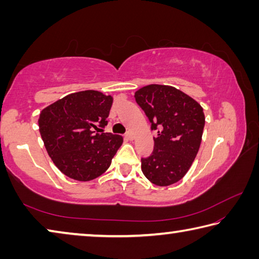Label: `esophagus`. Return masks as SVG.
Returning a JSON list of instances; mask_svg holds the SVG:
<instances>
[{
    "label": "esophagus",
    "instance_id": "1",
    "mask_svg": "<svg viewBox=\"0 0 259 259\" xmlns=\"http://www.w3.org/2000/svg\"><path fill=\"white\" fill-rule=\"evenodd\" d=\"M124 139H126V140H133L134 139V135L130 133V131H128V133H126L125 135H124Z\"/></svg>",
    "mask_w": 259,
    "mask_h": 259
}]
</instances>
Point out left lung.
<instances>
[{
    "label": "left lung",
    "instance_id": "1",
    "mask_svg": "<svg viewBox=\"0 0 259 259\" xmlns=\"http://www.w3.org/2000/svg\"><path fill=\"white\" fill-rule=\"evenodd\" d=\"M136 103L146 114L151 130H155L154 148L142 157V170L157 186L177 183L198 154L204 128L201 105L169 85L151 84L135 94Z\"/></svg>",
    "mask_w": 259,
    "mask_h": 259
}]
</instances>
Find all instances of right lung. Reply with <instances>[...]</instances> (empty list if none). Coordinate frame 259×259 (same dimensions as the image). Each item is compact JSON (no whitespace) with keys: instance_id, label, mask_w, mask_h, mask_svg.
<instances>
[{"instance_id":"right-lung-1","label":"right lung","mask_w":259,"mask_h":259,"mask_svg":"<svg viewBox=\"0 0 259 259\" xmlns=\"http://www.w3.org/2000/svg\"><path fill=\"white\" fill-rule=\"evenodd\" d=\"M113 98L99 91L71 94L46 107L38 128L48 154L67 177L88 182L111 165L122 145L121 136L103 133Z\"/></svg>"}]
</instances>
